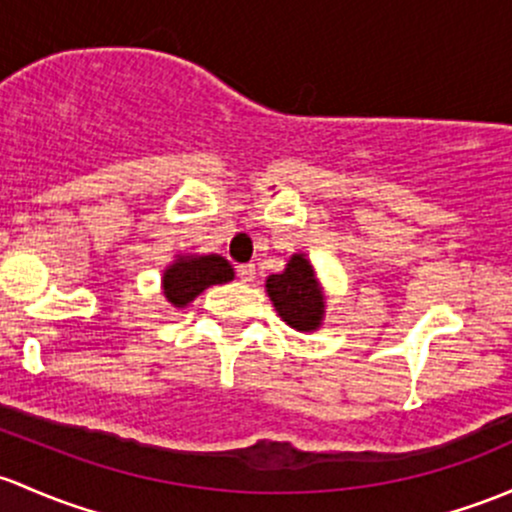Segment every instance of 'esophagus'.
Returning a JSON list of instances; mask_svg holds the SVG:
<instances>
[{
	"instance_id": "esophagus-1",
	"label": "esophagus",
	"mask_w": 512,
	"mask_h": 512,
	"mask_svg": "<svg viewBox=\"0 0 512 512\" xmlns=\"http://www.w3.org/2000/svg\"><path fill=\"white\" fill-rule=\"evenodd\" d=\"M238 277L242 284H250L255 279V265H238Z\"/></svg>"
}]
</instances>
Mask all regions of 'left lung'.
<instances>
[{
    "label": "left lung",
    "instance_id": "1",
    "mask_svg": "<svg viewBox=\"0 0 512 512\" xmlns=\"http://www.w3.org/2000/svg\"><path fill=\"white\" fill-rule=\"evenodd\" d=\"M267 294L277 314L292 328L297 331L319 328L321 316H324V297L304 255H294L287 270L267 279Z\"/></svg>",
    "mask_w": 512,
    "mask_h": 512
}]
</instances>
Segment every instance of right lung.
Returning <instances> with one entry per match:
<instances>
[{"instance_id":"1","label":"right lung","mask_w":512,"mask_h":512,"mask_svg":"<svg viewBox=\"0 0 512 512\" xmlns=\"http://www.w3.org/2000/svg\"><path fill=\"white\" fill-rule=\"evenodd\" d=\"M233 279V267L220 255L181 257L164 272V297L174 306H186L211 284Z\"/></svg>"}]
</instances>
